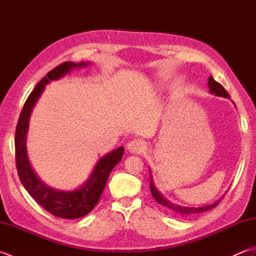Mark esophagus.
<instances>
[{"instance_id":"esophagus-1","label":"esophagus","mask_w":256,"mask_h":256,"mask_svg":"<svg viewBox=\"0 0 256 256\" xmlns=\"http://www.w3.org/2000/svg\"><path fill=\"white\" fill-rule=\"evenodd\" d=\"M128 148L131 153L140 154L146 150V144L142 140H132L131 142L128 144Z\"/></svg>"}]
</instances>
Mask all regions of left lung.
I'll list each match as a JSON object with an SVG mask.
<instances>
[{
  "instance_id": "8db88e82",
  "label": "left lung",
  "mask_w": 256,
  "mask_h": 256,
  "mask_svg": "<svg viewBox=\"0 0 256 256\" xmlns=\"http://www.w3.org/2000/svg\"><path fill=\"white\" fill-rule=\"evenodd\" d=\"M208 86L210 88V92L211 94H214L216 96H224V98H230V94H228V91L224 89V86L220 84L219 82H216V81L212 78V76L209 77V82ZM150 192L152 194H153L154 199L157 201V202L167 206V208H170L172 210H175L176 212L180 214H200V212H204V211H208L212 208H214L219 204L220 200L216 201L214 204H212L210 206H200V208H188V206H176L172 202H170L167 199H165L162 196L157 192V189L155 188L153 180H152V176H150Z\"/></svg>"
}]
</instances>
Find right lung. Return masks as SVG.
I'll list each match as a JSON object with an SVG mask.
<instances>
[{
	"instance_id": "obj_1",
	"label": "right lung",
	"mask_w": 256,
	"mask_h": 256,
	"mask_svg": "<svg viewBox=\"0 0 256 256\" xmlns=\"http://www.w3.org/2000/svg\"><path fill=\"white\" fill-rule=\"evenodd\" d=\"M86 64H88L86 62L74 64L72 62H66L50 70L46 77L36 84L34 90L27 98L20 114L15 131V160L20 182L38 204L52 216L62 219L81 218L94 208L106 187L108 175L114 166L121 162L124 152V148L121 146L101 158L98 162L88 182L80 189L74 192H58L47 187L44 182H40L30 167L26 153V133L32 106L42 94L45 84L50 82L52 80L62 78L72 68L84 67Z\"/></svg>"
}]
</instances>
